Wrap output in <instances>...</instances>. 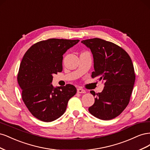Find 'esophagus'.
I'll use <instances>...</instances> for the list:
<instances>
[{
    "instance_id": "34e87169",
    "label": "esophagus",
    "mask_w": 150,
    "mask_h": 150,
    "mask_svg": "<svg viewBox=\"0 0 150 150\" xmlns=\"http://www.w3.org/2000/svg\"><path fill=\"white\" fill-rule=\"evenodd\" d=\"M77 91H78V93H86V91L83 89H81V88L77 89Z\"/></svg>"
}]
</instances>
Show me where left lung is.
<instances>
[{
  "instance_id": "8db88e82",
  "label": "left lung",
  "mask_w": 150,
  "mask_h": 150,
  "mask_svg": "<svg viewBox=\"0 0 150 150\" xmlns=\"http://www.w3.org/2000/svg\"><path fill=\"white\" fill-rule=\"evenodd\" d=\"M94 58V71L91 77L105 81L101 93L95 94L89 112L98 118L110 120L119 116L129 103L135 81L132 61L129 54L117 45L99 38L84 40Z\"/></svg>"
}]
</instances>
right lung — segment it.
I'll return each mask as SVG.
<instances>
[{
    "label": "right lung",
    "instance_id": "obj_1",
    "mask_svg": "<svg viewBox=\"0 0 150 150\" xmlns=\"http://www.w3.org/2000/svg\"><path fill=\"white\" fill-rule=\"evenodd\" d=\"M79 40L49 39L33 45L22 58L17 81L22 99L36 118L51 122L64 114L68 101L76 94L69 84L54 88L52 74L62 71V55Z\"/></svg>",
    "mask_w": 150,
    "mask_h": 150
}]
</instances>
